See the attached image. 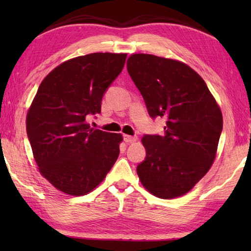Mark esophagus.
Returning <instances> with one entry per match:
<instances>
[{
	"mask_svg": "<svg viewBox=\"0 0 251 251\" xmlns=\"http://www.w3.org/2000/svg\"><path fill=\"white\" fill-rule=\"evenodd\" d=\"M124 141L126 143H134L137 141V136H129V135H124Z\"/></svg>",
	"mask_w": 251,
	"mask_h": 251,
	"instance_id": "1",
	"label": "esophagus"
}]
</instances>
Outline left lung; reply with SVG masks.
Wrapping results in <instances>:
<instances>
[{
    "label": "left lung",
    "instance_id": "1",
    "mask_svg": "<svg viewBox=\"0 0 251 251\" xmlns=\"http://www.w3.org/2000/svg\"><path fill=\"white\" fill-rule=\"evenodd\" d=\"M127 71L151 118L166 117L165 135H144L146 157L137 166L143 186L169 199L188 193L209 171L223 115L201 76L184 63L134 54Z\"/></svg>",
    "mask_w": 251,
    "mask_h": 251
}]
</instances>
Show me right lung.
Returning a JSON list of instances; mask_svg holds the SVG:
<instances>
[{
  "instance_id": "right-lung-1",
  "label": "right lung",
  "mask_w": 251,
  "mask_h": 251,
  "mask_svg": "<svg viewBox=\"0 0 251 251\" xmlns=\"http://www.w3.org/2000/svg\"><path fill=\"white\" fill-rule=\"evenodd\" d=\"M127 54L93 53L72 58L41 83L26 117L40 172L55 188L80 196L92 192L120 155L121 134L92 128L103 96L124 69Z\"/></svg>"
}]
</instances>
